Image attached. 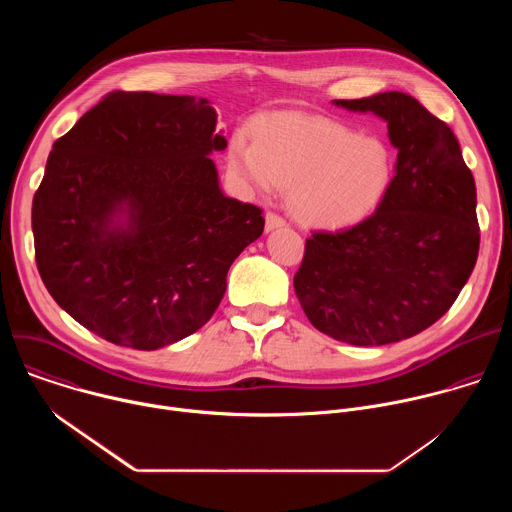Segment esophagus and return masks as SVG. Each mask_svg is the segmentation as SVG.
<instances>
[{
  "label": "esophagus",
  "instance_id": "1",
  "mask_svg": "<svg viewBox=\"0 0 512 512\" xmlns=\"http://www.w3.org/2000/svg\"><path fill=\"white\" fill-rule=\"evenodd\" d=\"M281 227H285V218H281V216L275 214V212H267V214H265V231H267V233H271V231H275V229H281Z\"/></svg>",
  "mask_w": 512,
  "mask_h": 512
}]
</instances>
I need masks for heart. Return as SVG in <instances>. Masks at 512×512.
Here are the masks:
<instances>
[{
	"label": "heart",
	"mask_w": 512,
	"mask_h": 512,
	"mask_svg": "<svg viewBox=\"0 0 512 512\" xmlns=\"http://www.w3.org/2000/svg\"><path fill=\"white\" fill-rule=\"evenodd\" d=\"M235 174L259 192L289 186L304 221L346 227L373 214L391 188L395 156L375 135L306 115H273L255 123V141L235 133L229 145Z\"/></svg>",
	"instance_id": "b5f03b06"
}]
</instances>
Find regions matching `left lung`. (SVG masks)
Wrapping results in <instances>:
<instances>
[{"instance_id":"left-lung-1","label":"left lung","mask_w":512,"mask_h":512,"mask_svg":"<svg viewBox=\"0 0 512 512\" xmlns=\"http://www.w3.org/2000/svg\"><path fill=\"white\" fill-rule=\"evenodd\" d=\"M334 105L387 123L395 176L375 214L306 241L294 289L320 332L383 346L440 320L466 285L480 247L476 184L454 131L411 95L389 91Z\"/></svg>"}]
</instances>
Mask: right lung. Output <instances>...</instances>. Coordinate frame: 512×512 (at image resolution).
I'll return each instance as SVG.
<instances>
[{"label":"right lung","instance_id":"obj_1","mask_svg":"<svg viewBox=\"0 0 512 512\" xmlns=\"http://www.w3.org/2000/svg\"><path fill=\"white\" fill-rule=\"evenodd\" d=\"M210 101L109 93L54 141L32 202L36 265L87 330L158 350L202 328L261 208L223 194Z\"/></svg>","mask_w":512,"mask_h":512}]
</instances>
